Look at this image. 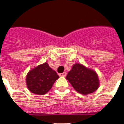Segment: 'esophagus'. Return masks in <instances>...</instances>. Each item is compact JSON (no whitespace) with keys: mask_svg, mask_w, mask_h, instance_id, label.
Listing matches in <instances>:
<instances>
[{"mask_svg":"<svg viewBox=\"0 0 124 124\" xmlns=\"http://www.w3.org/2000/svg\"><path fill=\"white\" fill-rule=\"evenodd\" d=\"M66 75H67V73H66V72H64L63 73H60L59 74V76L60 77H65L66 76Z\"/></svg>","mask_w":124,"mask_h":124,"instance_id":"1","label":"esophagus"}]
</instances>
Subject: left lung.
I'll return each mask as SVG.
<instances>
[{
	"instance_id": "1",
	"label": "left lung",
	"mask_w": 124,
	"mask_h": 124,
	"mask_svg": "<svg viewBox=\"0 0 124 124\" xmlns=\"http://www.w3.org/2000/svg\"><path fill=\"white\" fill-rule=\"evenodd\" d=\"M75 91L82 94H89L98 89L100 80L96 72L81 64L76 63L66 76Z\"/></svg>"
}]
</instances>
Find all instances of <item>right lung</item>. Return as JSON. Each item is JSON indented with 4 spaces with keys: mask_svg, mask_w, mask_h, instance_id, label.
<instances>
[{
    "mask_svg": "<svg viewBox=\"0 0 124 124\" xmlns=\"http://www.w3.org/2000/svg\"><path fill=\"white\" fill-rule=\"evenodd\" d=\"M58 78L56 71L49 67L47 62H45L28 72L26 78V85L34 94L42 95L50 90Z\"/></svg>",
    "mask_w": 124,
    "mask_h": 124,
    "instance_id": "obj_1",
    "label": "right lung"
}]
</instances>
